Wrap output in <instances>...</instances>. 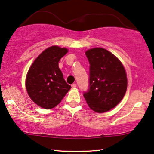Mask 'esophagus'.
<instances>
[{
  "mask_svg": "<svg viewBox=\"0 0 154 154\" xmlns=\"http://www.w3.org/2000/svg\"><path fill=\"white\" fill-rule=\"evenodd\" d=\"M76 87H77V85H76V84H72V89H75Z\"/></svg>",
  "mask_w": 154,
  "mask_h": 154,
  "instance_id": "obj_1",
  "label": "esophagus"
}]
</instances>
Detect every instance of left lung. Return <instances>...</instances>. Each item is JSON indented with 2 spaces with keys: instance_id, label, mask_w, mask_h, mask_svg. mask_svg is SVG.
Returning <instances> with one entry per match:
<instances>
[{
  "instance_id": "obj_1",
  "label": "left lung",
  "mask_w": 154,
  "mask_h": 154,
  "mask_svg": "<svg viewBox=\"0 0 154 154\" xmlns=\"http://www.w3.org/2000/svg\"><path fill=\"white\" fill-rule=\"evenodd\" d=\"M90 64L89 89L84 97L91 110L104 113L119 103L127 89V76L123 64L102 48L85 52Z\"/></svg>"
}]
</instances>
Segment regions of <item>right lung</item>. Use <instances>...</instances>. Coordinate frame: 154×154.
Listing matches in <instances>:
<instances>
[{"mask_svg":"<svg viewBox=\"0 0 154 154\" xmlns=\"http://www.w3.org/2000/svg\"><path fill=\"white\" fill-rule=\"evenodd\" d=\"M67 52L66 48L49 47L39 54L29 68L25 88L32 102L40 107L54 108L71 89L58 66L60 60Z\"/></svg>","mask_w":154,"mask_h":154,"instance_id":"add662e5","label":"right lung"}]
</instances>
